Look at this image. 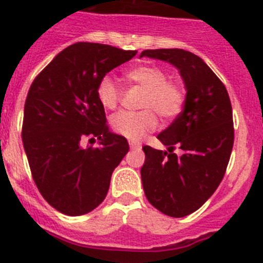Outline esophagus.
<instances>
[{
  "label": "esophagus",
  "instance_id": "34e87169",
  "mask_svg": "<svg viewBox=\"0 0 263 263\" xmlns=\"http://www.w3.org/2000/svg\"><path fill=\"white\" fill-rule=\"evenodd\" d=\"M129 146H130V149H132V150H136V149H141V147H142V145H141V142H136V141H130Z\"/></svg>",
  "mask_w": 263,
  "mask_h": 263
}]
</instances>
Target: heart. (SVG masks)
Here are the masks:
<instances>
[{
	"instance_id": "obj_1",
	"label": "heart",
	"mask_w": 263,
	"mask_h": 263,
	"mask_svg": "<svg viewBox=\"0 0 263 263\" xmlns=\"http://www.w3.org/2000/svg\"><path fill=\"white\" fill-rule=\"evenodd\" d=\"M130 85L143 89L141 110L138 113L120 111L110 118L114 133L130 141L141 140L145 134L156 129L157 116L172 120L181 113L185 102L183 87L176 81L167 80V74L156 65H141L125 73ZM97 97L105 109H116L121 101V89L114 80L105 77L97 87Z\"/></svg>"
}]
</instances>
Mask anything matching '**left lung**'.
Returning <instances> with one entry per match:
<instances>
[{"label": "left lung", "instance_id": "1", "mask_svg": "<svg viewBox=\"0 0 263 263\" xmlns=\"http://www.w3.org/2000/svg\"><path fill=\"white\" fill-rule=\"evenodd\" d=\"M178 69L186 89L183 110L157 136L167 152L143 146L141 178L147 201L181 218L198 210L225 176L233 143V110L225 85L198 55L183 49L143 50L140 55ZM183 150L177 156L172 150Z\"/></svg>", "mask_w": 263, "mask_h": 263}]
</instances>
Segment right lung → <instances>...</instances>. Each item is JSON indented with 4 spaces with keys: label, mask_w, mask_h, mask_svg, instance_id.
I'll list each match as a JSON object with an SVG mask.
<instances>
[{
    "label": "right lung",
    "mask_w": 263,
    "mask_h": 263,
    "mask_svg": "<svg viewBox=\"0 0 263 263\" xmlns=\"http://www.w3.org/2000/svg\"><path fill=\"white\" fill-rule=\"evenodd\" d=\"M137 54L110 45L77 42L58 53L33 81L25 101L22 142L31 176L49 205L82 215L104 201L113 170L129 152L111 133L97 97L100 81ZM86 136L100 148L80 146Z\"/></svg>",
    "instance_id": "right-lung-1"
}]
</instances>
